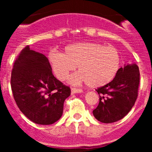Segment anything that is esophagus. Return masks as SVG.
I'll return each mask as SVG.
<instances>
[{"mask_svg": "<svg viewBox=\"0 0 152 152\" xmlns=\"http://www.w3.org/2000/svg\"><path fill=\"white\" fill-rule=\"evenodd\" d=\"M71 91H72V94H80V93H82L83 91L81 89H77V88H72L71 89Z\"/></svg>", "mask_w": 152, "mask_h": 152, "instance_id": "obj_1", "label": "esophagus"}]
</instances>
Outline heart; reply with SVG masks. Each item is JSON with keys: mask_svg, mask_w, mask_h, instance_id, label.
<instances>
[{"mask_svg": "<svg viewBox=\"0 0 152 152\" xmlns=\"http://www.w3.org/2000/svg\"><path fill=\"white\" fill-rule=\"evenodd\" d=\"M48 59L58 79L66 80L77 65L79 72L69 79V84L86 83L91 88H100L110 83L121 66L119 53L113 47L96 42H77L67 45L64 53L51 52Z\"/></svg>", "mask_w": 152, "mask_h": 152, "instance_id": "b5f03b06", "label": "heart"}]
</instances>
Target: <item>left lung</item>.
<instances>
[{"instance_id": "8db88e82", "label": "left lung", "mask_w": 152, "mask_h": 152, "mask_svg": "<svg viewBox=\"0 0 152 152\" xmlns=\"http://www.w3.org/2000/svg\"><path fill=\"white\" fill-rule=\"evenodd\" d=\"M139 75L135 63L124 64L110 83L96 90L100 102L93 114L98 121L115 123L128 114L138 96Z\"/></svg>"}]
</instances>
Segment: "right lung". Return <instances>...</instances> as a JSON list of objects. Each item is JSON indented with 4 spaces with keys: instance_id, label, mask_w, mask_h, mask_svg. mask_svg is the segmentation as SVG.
<instances>
[{
    "instance_id": "right-lung-1",
    "label": "right lung",
    "mask_w": 152,
    "mask_h": 152,
    "mask_svg": "<svg viewBox=\"0 0 152 152\" xmlns=\"http://www.w3.org/2000/svg\"><path fill=\"white\" fill-rule=\"evenodd\" d=\"M10 82L16 103L29 120L51 125L61 117L71 90L54 77L43 54L29 46L23 49L13 62Z\"/></svg>"
}]
</instances>
